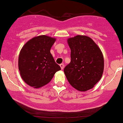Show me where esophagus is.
Here are the masks:
<instances>
[{"label":"esophagus","mask_w":123,"mask_h":123,"mask_svg":"<svg viewBox=\"0 0 123 123\" xmlns=\"http://www.w3.org/2000/svg\"><path fill=\"white\" fill-rule=\"evenodd\" d=\"M60 67H61L62 69L63 70V68H64V64H60Z\"/></svg>","instance_id":"34e87169"}]
</instances>
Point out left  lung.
Here are the masks:
<instances>
[{
	"label": "left lung",
	"instance_id": "1",
	"mask_svg": "<svg viewBox=\"0 0 123 123\" xmlns=\"http://www.w3.org/2000/svg\"><path fill=\"white\" fill-rule=\"evenodd\" d=\"M70 63L64 72L70 84L81 92L91 89L101 79L104 58L98 46L89 37L77 35L67 40Z\"/></svg>",
	"mask_w": 123,
	"mask_h": 123
}]
</instances>
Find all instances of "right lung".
Returning a JSON list of instances; mask_svg holds the SVG:
<instances>
[{
    "mask_svg": "<svg viewBox=\"0 0 123 123\" xmlns=\"http://www.w3.org/2000/svg\"><path fill=\"white\" fill-rule=\"evenodd\" d=\"M55 40L47 36H39L28 41L21 49L19 70L22 79L30 86L40 88L46 85L61 70L50 53Z\"/></svg>",
    "mask_w": 123,
    "mask_h": 123,
    "instance_id": "1",
    "label": "right lung"
}]
</instances>
